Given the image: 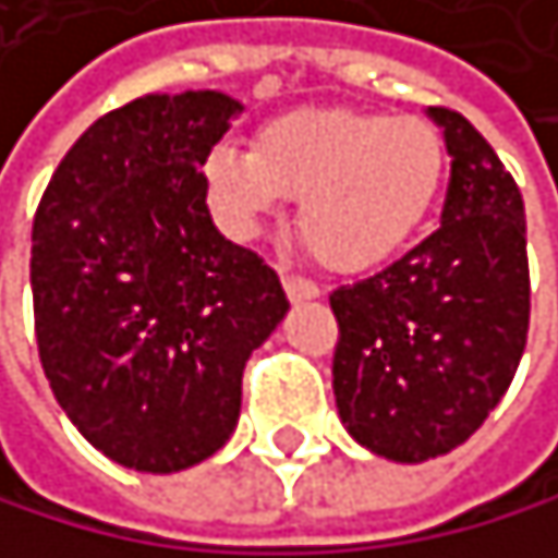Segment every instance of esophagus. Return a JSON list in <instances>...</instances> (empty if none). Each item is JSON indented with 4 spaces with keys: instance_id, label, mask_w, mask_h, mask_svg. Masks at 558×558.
Here are the masks:
<instances>
[{
    "instance_id": "obj_1",
    "label": "esophagus",
    "mask_w": 558,
    "mask_h": 558,
    "mask_svg": "<svg viewBox=\"0 0 558 558\" xmlns=\"http://www.w3.org/2000/svg\"><path fill=\"white\" fill-rule=\"evenodd\" d=\"M284 291H288L291 301H312V298L322 294V288L315 281H307V277H301V274H284Z\"/></svg>"
}]
</instances>
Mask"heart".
I'll return each instance as SVG.
<instances>
[{
    "instance_id": "heart-1",
    "label": "heart",
    "mask_w": 558,
    "mask_h": 558,
    "mask_svg": "<svg viewBox=\"0 0 558 558\" xmlns=\"http://www.w3.org/2000/svg\"><path fill=\"white\" fill-rule=\"evenodd\" d=\"M447 172L437 128L383 111L304 108L267 121L254 148L216 145L206 185L233 230L301 199L298 230L325 267L365 270L427 223Z\"/></svg>"
}]
</instances>
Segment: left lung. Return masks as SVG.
Returning a JSON list of instances; mask_svg holds the SVG:
<instances>
[{"mask_svg":"<svg viewBox=\"0 0 558 558\" xmlns=\"http://www.w3.org/2000/svg\"><path fill=\"white\" fill-rule=\"evenodd\" d=\"M430 118L450 155L440 230L328 298L335 407L362 447L400 464L440 458L488 420L515 379L532 307L515 179L464 114Z\"/></svg>","mask_w":558,"mask_h":558,"instance_id":"8db88e82","label":"left lung"}]
</instances>
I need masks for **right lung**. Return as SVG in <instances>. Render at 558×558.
I'll return each instance as SVG.
<instances>
[{
  "label": "right lung",
  "mask_w": 558,
  "mask_h": 558,
  "mask_svg": "<svg viewBox=\"0 0 558 558\" xmlns=\"http://www.w3.org/2000/svg\"><path fill=\"white\" fill-rule=\"evenodd\" d=\"M240 111L219 90L108 111L33 216L43 373L73 427L124 468L172 474L213 458L236 430L246 359L291 307L206 206V155Z\"/></svg>",
  "instance_id": "obj_1"
}]
</instances>
